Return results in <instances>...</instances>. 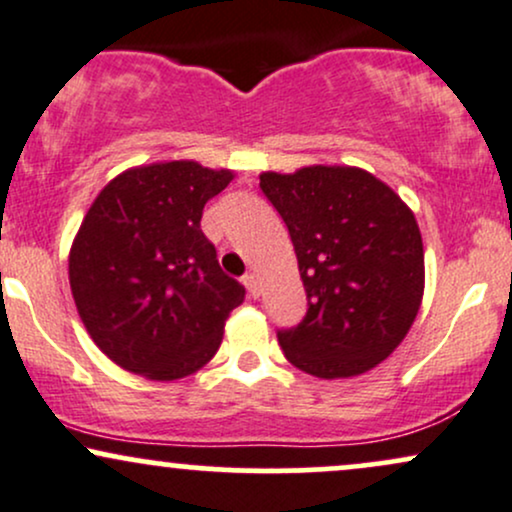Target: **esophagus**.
Listing matches in <instances>:
<instances>
[{"label":"esophagus","mask_w":512,"mask_h":512,"mask_svg":"<svg viewBox=\"0 0 512 512\" xmlns=\"http://www.w3.org/2000/svg\"><path fill=\"white\" fill-rule=\"evenodd\" d=\"M243 284H245V289H248V293L252 298H257L260 296V284H257V276L252 274V272H248L243 276Z\"/></svg>","instance_id":"obj_1"}]
</instances>
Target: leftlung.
Segmentation results:
<instances>
[{"instance_id": "left-lung-1", "label": "left lung", "mask_w": 512, "mask_h": 512, "mask_svg": "<svg viewBox=\"0 0 512 512\" xmlns=\"http://www.w3.org/2000/svg\"><path fill=\"white\" fill-rule=\"evenodd\" d=\"M298 257L308 313L279 330L281 349L315 378H351L407 337L424 296V243L392 187L349 166L262 173Z\"/></svg>"}]
</instances>
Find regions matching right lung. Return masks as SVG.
Returning a JSON list of instances; mask_svg holds the SVG:
<instances>
[{"mask_svg": "<svg viewBox=\"0 0 512 512\" xmlns=\"http://www.w3.org/2000/svg\"><path fill=\"white\" fill-rule=\"evenodd\" d=\"M231 170L195 161L125 170L103 187L69 252L81 322L110 361L149 380L195 373L219 351L245 298L202 233V211Z\"/></svg>", "mask_w": 512, "mask_h": 512, "instance_id": "1", "label": "right lung"}]
</instances>
